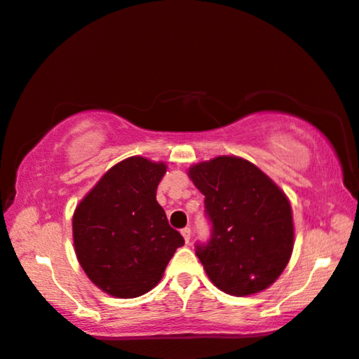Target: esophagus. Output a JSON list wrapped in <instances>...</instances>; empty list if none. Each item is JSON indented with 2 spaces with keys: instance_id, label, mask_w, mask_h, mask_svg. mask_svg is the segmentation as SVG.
Here are the masks:
<instances>
[{
  "instance_id": "esophagus-1",
  "label": "esophagus",
  "mask_w": 359,
  "mask_h": 359,
  "mask_svg": "<svg viewBox=\"0 0 359 359\" xmlns=\"http://www.w3.org/2000/svg\"><path fill=\"white\" fill-rule=\"evenodd\" d=\"M180 232H182V236H184V239H185L187 244H189V241H190V228H184Z\"/></svg>"
}]
</instances>
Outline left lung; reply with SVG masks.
Returning <instances> with one entry per match:
<instances>
[{
	"label": "left lung",
	"mask_w": 359,
	"mask_h": 359,
	"mask_svg": "<svg viewBox=\"0 0 359 359\" xmlns=\"http://www.w3.org/2000/svg\"><path fill=\"white\" fill-rule=\"evenodd\" d=\"M189 177L205 195L211 239L196 245L208 278L231 296L260 292L278 280L294 245L291 203L255 164L237 156L194 164Z\"/></svg>",
	"instance_id": "left-lung-1"
}]
</instances>
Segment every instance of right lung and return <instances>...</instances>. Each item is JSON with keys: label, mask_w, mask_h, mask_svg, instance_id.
I'll list each match as a JSON object with an SVG mask.
<instances>
[{"label": "right lung", "mask_w": 359, "mask_h": 359, "mask_svg": "<svg viewBox=\"0 0 359 359\" xmlns=\"http://www.w3.org/2000/svg\"><path fill=\"white\" fill-rule=\"evenodd\" d=\"M165 170V163L131 156L110 168L74 210L81 269L110 296L131 299L153 290L184 245L156 200Z\"/></svg>", "instance_id": "obj_1"}]
</instances>
